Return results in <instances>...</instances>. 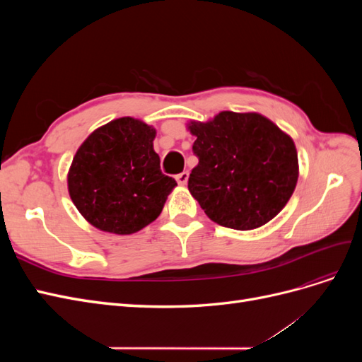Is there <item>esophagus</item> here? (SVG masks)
Returning <instances> with one entry per match:
<instances>
[{"label": "esophagus", "mask_w": 362, "mask_h": 362, "mask_svg": "<svg viewBox=\"0 0 362 362\" xmlns=\"http://www.w3.org/2000/svg\"><path fill=\"white\" fill-rule=\"evenodd\" d=\"M175 180H177V182H178L180 185H185V184H187V181H189V172H181V173H178L177 177H175Z\"/></svg>", "instance_id": "34e87169"}]
</instances>
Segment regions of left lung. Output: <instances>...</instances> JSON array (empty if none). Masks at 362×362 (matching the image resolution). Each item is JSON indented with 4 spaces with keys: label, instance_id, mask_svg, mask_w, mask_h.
<instances>
[{
    "label": "left lung",
    "instance_id": "left-lung-1",
    "mask_svg": "<svg viewBox=\"0 0 362 362\" xmlns=\"http://www.w3.org/2000/svg\"><path fill=\"white\" fill-rule=\"evenodd\" d=\"M199 158L189 190L217 225L249 231L270 222L290 201L299 178L293 139L255 112H221L190 120Z\"/></svg>",
    "mask_w": 362,
    "mask_h": 362
}]
</instances>
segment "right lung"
<instances>
[{
	"label": "right lung",
	"instance_id": "1",
	"mask_svg": "<svg viewBox=\"0 0 362 362\" xmlns=\"http://www.w3.org/2000/svg\"><path fill=\"white\" fill-rule=\"evenodd\" d=\"M156 136L154 127L125 116L83 141L68 172V190L92 226L129 235L160 216L177 181L160 170Z\"/></svg>",
	"mask_w": 362,
	"mask_h": 362
}]
</instances>
